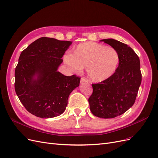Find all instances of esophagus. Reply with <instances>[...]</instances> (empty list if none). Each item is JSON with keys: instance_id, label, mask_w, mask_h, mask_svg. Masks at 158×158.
<instances>
[{"instance_id": "esophagus-1", "label": "esophagus", "mask_w": 158, "mask_h": 158, "mask_svg": "<svg viewBox=\"0 0 158 158\" xmlns=\"http://www.w3.org/2000/svg\"><path fill=\"white\" fill-rule=\"evenodd\" d=\"M88 83V81L86 79H85V77H82L81 79V83Z\"/></svg>"}]
</instances>
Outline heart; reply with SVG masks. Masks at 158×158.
<instances>
[{
    "mask_svg": "<svg viewBox=\"0 0 158 158\" xmlns=\"http://www.w3.org/2000/svg\"><path fill=\"white\" fill-rule=\"evenodd\" d=\"M65 64L73 72H80L86 67L90 80L100 83L114 75L120 62L118 50L94 42L78 44L71 55L64 56Z\"/></svg>",
    "mask_w": 158,
    "mask_h": 158,
    "instance_id": "b5f03b06",
    "label": "heart"
}]
</instances>
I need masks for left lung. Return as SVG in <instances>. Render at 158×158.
I'll use <instances>...</instances> for the list:
<instances>
[{
    "mask_svg": "<svg viewBox=\"0 0 158 158\" xmlns=\"http://www.w3.org/2000/svg\"><path fill=\"white\" fill-rule=\"evenodd\" d=\"M103 41L118 50L120 62L114 75L100 83L93 84L89 98L90 110L100 118H114L124 114L134 104L142 74L138 56L128 45L113 39Z\"/></svg>",
    "mask_w": 158,
    "mask_h": 158,
    "instance_id": "1",
    "label": "left lung"
}]
</instances>
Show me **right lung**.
<instances>
[{
  "mask_svg": "<svg viewBox=\"0 0 158 158\" xmlns=\"http://www.w3.org/2000/svg\"><path fill=\"white\" fill-rule=\"evenodd\" d=\"M72 41L41 37L19 56L15 69V90L29 113L52 118L64 113L70 93L79 86L81 78L58 72L65 52Z\"/></svg>",
  "mask_w": 158,
  "mask_h": 158,
  "instance_id": "add662e5",
  "label": "right lung"
}]
</instances>
